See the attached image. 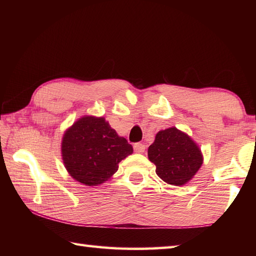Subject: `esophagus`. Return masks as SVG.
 <instances>
[{"mask_svg":"<svg viewBox=\"0 0 256 256\" xmlns=\"http://www.w3.org/2000/svg\"><path fill=\"white\" fill-rule=\"evenodd\" d=\"M133 148L134 150L136 152V153H144L145 152V145L142 143H135L133 145Z\"/></svg>","mask_w":256,"mask_h":256,"instance_id":"1","label":"esophagus"}]
</instances>
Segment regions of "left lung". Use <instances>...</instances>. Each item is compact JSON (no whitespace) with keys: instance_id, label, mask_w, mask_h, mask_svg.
<instances>
[{"instance_id":"8db88e82","label":"left lung","mask_w":256,"mask_h":256,"mask_svg":"<svg viewBox=\"0 0 256 256\" xmlns=\"http://www.w3.org/2000/svg\"><path fill=\"white\" fill-rule=\"evenodd\" d=\"M148 154L156 166L157 176L174 186L187 184L202 164L197 144L176 128L157 133Z\"/></svg>"}]
</instances>
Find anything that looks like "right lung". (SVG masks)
I'll list each match as a JSON object with an SVG mask.
<instances>
[{"label":"right lung","instance_id":"1","mask_svg":"<svg viewBox=\"0 0 256 256\" xmlns=\"http://www.w3.org/2000/svg\"><path fill=\"white\" fill-rule=\"evenodd\" d=\"M62 153L70 176L86 186H96L111 178L133 148L103 118L84 116L64 133Z\"/></svg>","mask_w":256,"mask_h":256}]
</instances>
